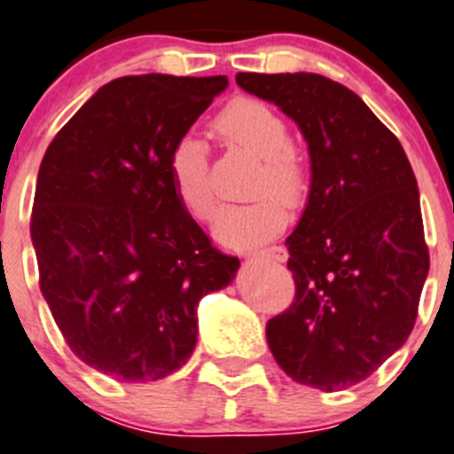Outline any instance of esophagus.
Wrapping results in <instances>:
<instances>
[{"instance_id":"34e87169","label":"esophagus","mask_w":454,"mask_h":454,"mask_svg":"<svg viewBox=\"0 0 454 454\" xmlns=\"http://www.w3.org/2000/svg\"><path fill=\"white\" fill-rule=\"evenodd\" d=\"M256 258H265V261H274V262H285L287 261V249L280 247V245H274V247H267V249H261V252L254 254Z\"/></svg>"}]
</instances>
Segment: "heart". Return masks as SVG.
<instances>
[{
	"label": "heart",
	"mask_w": 454,
	"mask_h": 454,
	"mask_svg": "<svg viewBox=\"0 0 454 454\" xmlns=\"http://www.w3.org/2000/svg\"><path fill=\"white\" fill-rule=\"evenodd\" d=\"M215 131L230 145L245 146L261 158L254 176L256 200L224 205L214 218V239L230 249H249L274 239L287 224V205H299L308 189L303 160L289 146V127L265 102L243 98L215 118ZM169 178L176 198L187 214L207 220L215 196L209 178V158L200 137H178L169 153ZM277 196L274 197L273 193ZM283 197L282 201L279 198Z\"/></svg>",
	"instance_id": "heart-1"
}]
</instances>
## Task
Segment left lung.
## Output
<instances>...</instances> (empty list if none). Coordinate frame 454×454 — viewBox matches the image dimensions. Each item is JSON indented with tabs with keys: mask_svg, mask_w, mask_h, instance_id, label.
I'll return each instance as SVG.
<instances>
[{
	"mask_svg": "<svg viewBox=\"0 0 454 454\" xmlns=\"http://www.w3.org/2000/svg\"><path fill=\"white\" fill-rule=\"evenodd\" d=\"M309 146L312 187L285 240L292 305L267 321L276 364L305 386L343 390L412 332L430 270L417 178L395 133L359 95L317 73H239Z\"/></svg>",
	"mask_w": 454,
	"mask_h": 454,
	"instance_id": "obj_1",
	"label": "left lung"
}]
</instances>
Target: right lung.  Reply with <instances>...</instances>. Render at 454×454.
Here are the masks:
<instances>
[{"mask_svg":"<svg viewBox=\"0 0 454 454\" xmlns=\"http://www.w3.org/2000/svg\"><path fill=\"white\" fill-rule=\"evenodd\" d=\"M227 77L109 82L46 149L30 214L40 289L77 359L118 381L187 364L196 309L239 258L211 245L169 178V153Z\"/></svg>","mask_w":454,"mask_h":454,"instance_id":"right-lung-1","label":"right lung"}]
</instances>
